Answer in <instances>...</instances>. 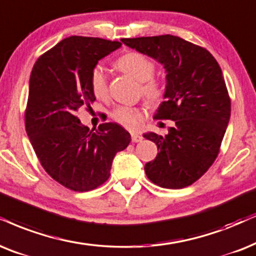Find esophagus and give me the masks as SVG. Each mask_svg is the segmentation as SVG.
Returning <instances> with one entry per match:
<instances>
[{"label": "esophagus", "instance_id": "esophagus-1", "mask_svg": "<svg viewBox=\"0 0 256 256\" xmlns=\"http://www.w3.org/2000/svg\"><path fill=\"white\" fill-rule=\"evenodd\" d=\"M131 139H132V142H134V143H139V142L143 140V136L137 134H132Z\"/></svg>", "mask_w": 256, "mask_h": 256}]
</instances>
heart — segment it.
Masks as SVG:
<instances>
[{
    "label": "heart",
    "mask_w": 256,
    "mask_h": 256,
    "mask_svg": "<svg viewBox=\"0 0 256 256\" xmlns=\"http://www.w3.org/2000/svg\"><path fill=\"white\" fill-rule=\"evenodd\" d=\"M117 67L122 72L134 76L140 84V90L148 104L156 105L162 102L166 94V87L156 79H152L156 66L150 58L140 53H128L117 61ZM90 87L98 99H105L108 96V78L102 66H96L90 73ZM112 118L128 130H138L143 124L144 113L142 110L128 106L117 108L112 112Z\"/></svg>",
    "instance_id": "b5f03b06"
}]
</instances>
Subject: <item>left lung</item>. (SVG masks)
<instances>
[{
  "instance_id": "8db88e82",
  "label": "left lung",
  "mask_w": 256,
  "mask_h": 256,
  "mask_svg": "<svg viewBox=\"0 0 256 256\" xmlns=\"http://www.w3.org/2000/svg\"><path fill=\"white\" fill-rule=\"evenodd\" d=\"M122 44L166 68L164 102L156 119H170L166 136L146 132L160 152L145 164L148 178L182 189L206 174L218 157L230 118V99L221 67L206 48L174 35L122 38Z\"/></svg>"
}]
</instances>
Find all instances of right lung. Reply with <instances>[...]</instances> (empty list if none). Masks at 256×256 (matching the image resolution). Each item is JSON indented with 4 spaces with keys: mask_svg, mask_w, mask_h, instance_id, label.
Returning <instances> with one entry per match:
<instances>
[{
    "mask_svg": "<svg viewBox=\"0 0 256 256\" xmlns=\"http://www.w3.org/2000/svg\"><path fill=\"white\" fill-rule=\"evenodd\" d=\"M120 47L118 41L70 36L42 54L32 70L26 131L46 172L73 192H90L106 182L116 154L131 142L116 122L90 130L76 116L96 100L92 70Z\"/></svg>",
    "mask_w": 256,
    "mask_h": 256,
    "instance_id": "1",
    "label": "right lung"
}]
</instances>
